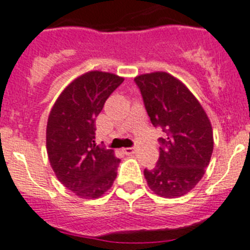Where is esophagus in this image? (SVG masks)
<instances>
[{
    "label": "esophagus",
    "instance_id": "obj_1",
    "mask_svg": "<svg viewBox=\"0 0 250 250\" xmlns=\"http://www.w3.org/2000/svg\"><path fill=\"white\" fill-rule=\"evenodd\" d=\"M136 150H138V148H136V146H133V148H124L123 149L124 153H125V154H127V155L134 154V153H135Z\"/></svg>",
    "mask_w": 250,
    "mask_h": 250
}]
</instances>
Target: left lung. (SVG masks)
<instances>
[{
  "label": "left lung",
  "instance_id": "8db88e82",
  "mask_svg": "<svg viewBox=\"0 0 250 250\" xmlns=\"http://www.w3.org/2000/svg\"><path fill=\"white\" fill-rule=\"evenodd\" d=\"M151 124L164 133L159 138V159L144 169L155 195L174 198L197 185L210 163L214 135L206 111L178 78L167 72L136 76Z\"/></svg>",
  "mask_w": 250,
  "mask_h": 250
}]
</instances>
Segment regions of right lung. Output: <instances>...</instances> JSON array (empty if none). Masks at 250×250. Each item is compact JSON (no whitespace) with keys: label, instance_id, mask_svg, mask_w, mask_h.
Listing matches in <instances>:
<instances>
[{"label":"right lung","instance_id":"obj_1","mask_svg":"<svg viewBox=\"0 0 250 250\" xmlns=\"http://www.w3.org/2000/svg\"><path fill=\"white\" fill-rule=\"evenodd\" d=\"M124 82L114 73L91 70L68 84L46 124V151L55 176L81 198H99L111 188L120 159L96 146V117Z\"/></svg>","mask_w":250,"mask_h":250}]
</instances>
